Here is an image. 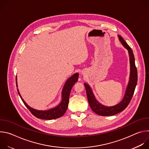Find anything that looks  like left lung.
Returning a JSON list of instances; mask_svg holds the SVG:
<instances>
[{
  "label": "left lung",
  "mask_w": 149,
  "mask_h": 149,
  "mask_svg": "<svg viewBox=\"0 0 149 149\" xmlns=\"http://www.w3.org/2000/svg\"><path fill=\"white\" fill-rule=\"evenodd\" d=\"M118 38L123 46L128 51L130 64L129 81L126 88L124 96L121 101L116 105L110 106V107L104 105L96 99L92 88L87 83L84 84L86 87L87 96L90 107L94 113L99 116H110L117 114L123 111L130 103L134 94L137 82V71L135 65V59L133 51L121 36L118 35Z\"/></svg>",
  "instance_id": "obj_1"
}]
</instances>
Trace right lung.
Listing matches in <instances>:
<instances>
[{
    "label": "right lung",
    "mask_w": 149,
    "mask_h": 149,
    "mask_svg": "<svg viewBox=\"0 0 149 149\" xmlns=\"http://www.w3.org/2000/svg\"><path fill=\"white\" fill-rule=\"evenodd\" d=\"M78 75H79L78 73H75L67 80L65 84H64V86H63L62 88V99H61V102L59 103V105L56 106L55 107L49 109L48 110H38L31 107L22 98V96H21L19 91L18 88H17V92L20 98L22 99L23 102L24 103L25 105L34 116H35L38 118L44 119V120L56 119L62 117L65 113L68 106L69 97H70V94L71 89L74 85L75 84V83L77 82L78 79ZM16 87H17V77L16 78Z\"/></svg>",
    "instance_id": "obj_1"
}]
</instances>
